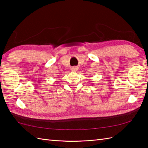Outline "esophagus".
I'll use <instances>...</instances> for the list:
<instances>
[{"instance_id":"obj_1","label":"esophagus","mask_w":148,"mask_h":148,"mask_svg":"<svg viewBox=\"0 0 148 148\" xmlns=\"http://www.w3.org/2000/svg\"><path fill=\"white\" fill-rule=\"evenodd\" d=\"M77 67H73V68H71V70H72V71H77Z\"/></svg>"}]
</instances>
